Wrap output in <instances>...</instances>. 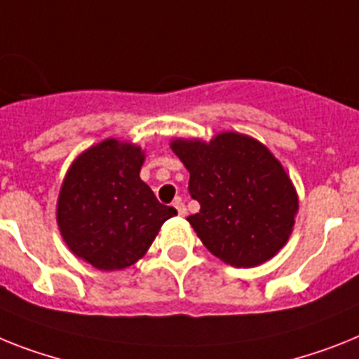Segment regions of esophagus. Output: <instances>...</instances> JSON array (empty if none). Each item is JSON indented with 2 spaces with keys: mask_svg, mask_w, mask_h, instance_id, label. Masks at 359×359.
Instances as JSON below:
<instances>
[{
  "mask_svg": "<svg viewBox=\"0 0 359 359\" xmlns=\"http://www.w3.org/2000/svg\"><path fill=\"white\" fill-rule=\"evenodd\" d=\"M173 206L177 208V212H179V215H180V217H186V213H188V210H186L184 203H182V201H180V198H175Z\"/></svg>",
  "mask_w": 359,
  "mask_h": 359,
  "instance_id": "1",
  "label": "esophagus"
}]
</instances>
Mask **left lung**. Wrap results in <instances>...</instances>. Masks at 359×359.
<instances>
[{
	"label": "left lung",
	"mask_w": 359,
	"mask_h": 359,
	"mask_svg": "<svg viewBox=\"0 0 359 359\" xmlns=\"http://www.w3.org/2000/svg\"><path fill=\"white\" fill-rule=\"evenodd\" d=\"M171 149L189 171V195L201 204L188 222L215 257L252 268L287 245L299 203L266 146L226 131L210 142L175 138Z\"/></svg>",
	"instance_id": "obj_1"
}]
</instances>
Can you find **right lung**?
Here are the masks:
<instances>
[{
  "label": "right lung",
  "instance_id": "obj_1",
  "mask_svg": "<svg viewBox=\"0 0 359 359\" xmlns=\"http://www.w3.org/2000/svg\"><path fill=\"white\" fill-rule=\"evenodd\" d=\"M144 151L107 138L69 168L60 189L56 221L76 257L98 270L135 264L177 210L156 201L140 179Z\"/></svg>",
  "mask_w": 359,
  "mask_h": 359
}]
</instances>
